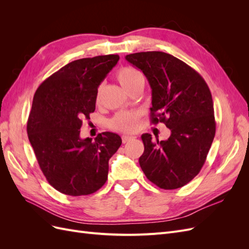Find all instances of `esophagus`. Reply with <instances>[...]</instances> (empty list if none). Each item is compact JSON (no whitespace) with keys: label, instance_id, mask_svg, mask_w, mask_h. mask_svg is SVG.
<instances>
[{"label":"esophagus","instance_id":"34e87169","mask_svg":"<svg viewBox=\"0 0 249 249\" xmlns=\"http://www.w3.org/2000/svg\"><path fill=\"white\" fill-rule=\"evenodd\" d=\"M122 139H123V142H124V143H126V142H129V141L133 140L134 137H133V136H129V135H123Z\"/></svg>","mask_w":249,"mask_h":249}]
</instances>
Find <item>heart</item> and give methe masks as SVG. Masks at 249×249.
<instances>
[{
  "label": "heart",
  "instance_id": "obj_1",
  "mask_svg": "<svg viewBox=\"0 0 249 249\" xmlns=\"http://www.w3.org/2000/svg\"><path fill=\"white\" fill-rule=\"evenodd\" d=\"M116 79L125 90H130L138 82L142 81L141 73L134 67L125 66L119 69L116 72ZM139 124V115L135 112L122 111L112 118V129L124 133H132L137 130Z\"/></svg>",
  "mask_w": 249,
  "mask_h": 249
}]
</instances>
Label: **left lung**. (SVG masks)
Instances as JSON below:
<instances>
[{
  "mask_svg": "<svg viewBox=\"0 0 249 249\" xmlns=\"http://www.w3.org/2000/svg\"><path fill=\"white\" fill-rule=\"evenodd\" d=\"M125 59L145 74L152 88V124H165L167 140L141 138L140 167L150 182L165 190L178 189L198 175L216 132L212 94L191 66L163 52H140Z\"/></svg>",
  "mask_w": 249,
  "mask_h": 249,
  "instance_id": "1",
  "label": "left lung"
}]
</instances>
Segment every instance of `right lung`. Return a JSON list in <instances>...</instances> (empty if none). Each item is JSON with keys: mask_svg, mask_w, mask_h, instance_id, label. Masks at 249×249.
I'll use <instances>...</instances> for the list:
<instances>
[{"mask_svg": "<svg viewBox=\"0 0 249 249\" xmlns=\"http://www.w3.org/2000/svg\"><path fill=\"white\" fill-rule=\"evenodd\" d=\"M118 55L83 58L44 80L33 97L27 132L47 180L71 196L94 193L108 178L109 160L122 145L117 134L82 139L83 119L95 110L97 88Z\"/></svg>", "mask_w": 249, "mask_h": 249, "instance_id": "add662e5", "label": "right lung"}]
</instances>
